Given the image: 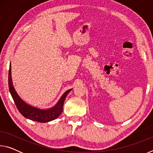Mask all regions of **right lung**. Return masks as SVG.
<instances>
[{"label": "right lung", "instance_id": "add662e5", "mask_svg": "<svg viewBox=\"0 0 153 153\" xmlns=\"http://www.w3.org/2000/svg\"><path fill=\"white\" fill-rule=\"evenodd\" d=\"M9 88L13 99L15 105L17 106V109L20 113L25 118L40 123H46L48 122V121H53L61 115V113L63 112L65 99L66 97L69 92L72 90L69 89L67 90L66 92H65L61 96L60 99L59 100V101L53 107L42 109V108L33 107V106L25 102L19 97L16 90H15L12 81L11 63H10L9 65Z\"/></svg>", "mask_w": 153, "mask_h": 153}]
</instances>
